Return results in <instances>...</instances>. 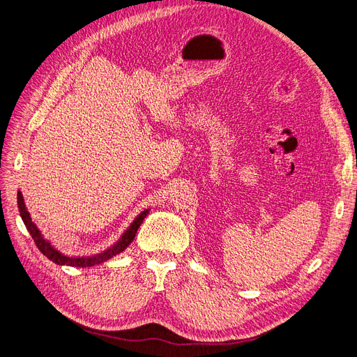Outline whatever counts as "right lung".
<instances>
[{"label": "right lung", "instance_id": "right-lung-1", "mask_svg": "<svg viewBox=\"0 0 357 357\" xmlns=\"http://www.w3.org/2000/svg\"><path fill=\"white\" fill-rule=\"evenodd\" d=\"M17 205H19V212H20V216L23 219V222H24L27 231L30 232L31 238L35 240V243H36L38 248L40 250V252L45 254V256L49 260H52L54 263H56L59 266H71V267H91V266H96V264H100V263H105L109 259H112L113 256H117L119 252L125 251L129 247V244L133 241L135 235H137L138 228L142 224V220L149 213V209L142 211L137 218L133 219V222L122 234V236H121V238H119V241L116 244H113L110 248L105 250L103 252H98V254H94V256H87V257H70V256H65V254L61 252L59 250H56L52 244H50V241H47L45 236L42 235L40 229L36 227L35 222H33L31 218H30V213L26 209L24 199H23L22 192L17 193Z\"/></svg>", "mask_w": 357, "mask_h": 357}]
</instances>
